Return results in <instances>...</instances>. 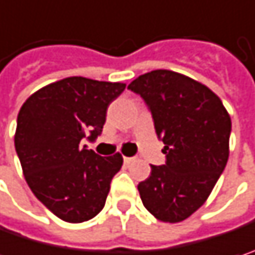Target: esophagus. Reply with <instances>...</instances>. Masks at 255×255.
I'll return each instance as SVG.
<instances>
[{
	"mask_svg": "<svg viewBox=\"0 0 255 255\" xmlns=\"http://www.w3.org/2000/svg\"><path fill=\"white\" fill-rule=\"evenodd\" d=\"M135 160V157H124V163L126 165H129V163H132Z\"/></svg>",
	"mask_w": 255,
	"mask_h": 255,
	"instance_id": "34e87169",
	"label": "esophagus"
}]
</instances>
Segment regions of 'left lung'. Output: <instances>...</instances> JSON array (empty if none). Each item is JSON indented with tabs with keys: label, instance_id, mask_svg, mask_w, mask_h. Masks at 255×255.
Wrapping results in <instances>:
<instances>
[{
	"label": "left lung",
	"instance_id": "left-lung-1",
	"mask_svg": "<svg viewBox=\"0 0 255 255\" xmlns=\"http://www.w3.org/2000/svg\"><path fill=\"white\" fill-rule=\"evenodd\" d=\"M128 89L147 105L166 156L165 165H150V176L138 184L141 201L162 222L187 219L226 166L231 117L209 87L169 70L146 73Z\"/></svg>",
	"mask_w": 255,
	"mask_h": 255
}]
</instances>
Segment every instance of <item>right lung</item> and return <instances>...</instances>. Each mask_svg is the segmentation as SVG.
<instances>
[{
  "label": "right lung",
  "mask_w": 255,
  "mask_h": 255,
  "mask_svg": "<svg viewBox=\"0 0 255 255\" xmlns=\"http://www.w3.org/2000/svg\"><path fill=\"white\" fill-rule=\"evenodd\" d=\"M124 83L67 77L33 93L17 117L14 146L36 198L70 223L95 218L105 206L123 156H99L83 138L95 141L106 109Z\"/></svg>",
  "instance_id": "1"
}]
</instances>
